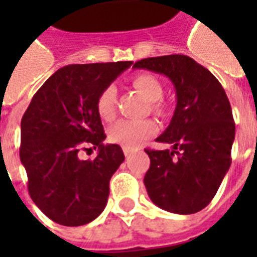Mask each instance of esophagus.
Instances as JSON below:
<instances>
[{
	"mask_svg": "<svg viewBox=\"0 0 257 257\" xmlns=\"http://www.w3.org/2000/svg\"><path fill=\"white\" fill-rule=\"evenodd\" d=\"M134 149H131V147H123V154L126 157H129L132 153H134Z\"/></svg>",
	"mask_w": 257,
	"mask_h": 257,
	"instance_id": "1",
	"label": "esophagus"
}]
</instances>
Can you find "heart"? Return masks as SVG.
<instances>
[{
	"label": "heart",
	"mask_w": 257,
	"mask_h": 257,
	"mask_svg": "<svg viewBox=\"0 0 257 257\" xmlns=\"http://www.w3.org/2000/svg\"><path fill=\"white\" fill-rule=\"evenodd\" d=\"M132 85L146 100L154 103L153 107L158 108L156 101L162 97V85L158 79L151 74H136L132 78ZM115 103H117V89L114 85H108L101 90L96 101V110L101 119L112 121L115 117ZM158 131V125L153 119H140L131 121L122 119L114 123L108 129V139L112 143H117L123 147L135 149L140 146L145 140L150 139Z\"/></svg>",
	"instance_id": "b5f03b06"
}]
</instances>
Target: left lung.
<instances>
[{"instance_id": "obj_1", "label": "left lung", "mask_w": 257, "mask_h": 257, "mask_svg": "<svg viewBox=\"0 0 257 257\" xmlns=\"http://www.w3.org/2000/svg\"><path fill=\"white\" fill-rule=\"evenodd\" d=\"M145 68L171 79L176 90V108L168 128L157 142L172 150H150L145 186L161 209L191 215L215 197L231 165L235 138L230 101L209 70L184 55L139 60Z\"/></svg>"}]
</instances>
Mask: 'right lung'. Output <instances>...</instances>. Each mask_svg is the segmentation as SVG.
Here are the masks:
<instances>
[{"label": "right lung", "mask_w": 257, "mask_h": 257, "mask_svg": "<svg viewBox=\"0 0 257 257\" xmlns=\"http://www.w3.org/2000/svg\"><path fill=\"white\" fill-rule=\"evenodd\" d=\"M132 62L70 64L59 68L33 96L20 123V161L29 193L45 215L62 226H82L106 208L110 179L125 160L106 135L96 110L100 92ZM98 147L95 160L78 151Z\"/></svg>", "instance_id": "add662e5"}]
</instances>
